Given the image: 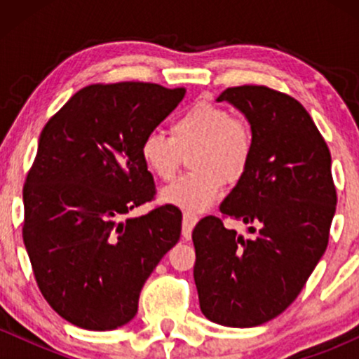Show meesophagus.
Instances as JSON below:
<instances>
[{
    "label": "esophagus",
    "mask_w": 359,
    "mask_h": 359,
    "mask_svg": "<svg viewBox=\"0 0 359 359\" xmlns=\"http://www.w3.org/2000/svg\"><path fill=\"white\" fill-rule=\"evenodd\" d=\"M197 222V216H194L191 212H184V219H182V236L185 240H191V234L194 226Z\"/></svg>",
    "instance_id": "obj_1"
}]
</instances>
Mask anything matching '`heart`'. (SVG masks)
Listing matches in <instances>:
<instances>
[{
    "mask_svg": "<svg viewBox=\"0 0 359 359\" xmlns=\"http://www.w3.org/2000/svg\"><path fill=\"white\" fill-rule=\"evenodd\" d=\"M255 150L251 126L208 101H197L170 123V137L150 130L140 142V156L160 180H172L191 154L189 175L162 192V201L187 212H203L221 197L222 180L236 184L248 170Z\"/></svg>",
    "mask_w": 359,
    "mask_h": 359,
    "instance_id": "b5f03b06",
    "label": "heart"
}]
</instances>
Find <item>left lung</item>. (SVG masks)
Wrapping results in <instances>:
<instances>
[{
    "instance_id": "obj_1",
    "label": "left lung",
    "mask_w": 359,
    "mask_h": 359,
    "mask_svg": "<svg viewBox=\"0 0 359 359\" xmlns=\"http://www.w3.org/2000/svg\"><path fill=\"white\" fill-rule=\"evenodd\" d=\"M248 119L253 158L219 205L251 238L205 216L192 231L194 280L203 314L229 327H255L297 299L327 248L336 212L331 154L297 100L266 86L228 88Z\"/></svg>"
}]
</instances>
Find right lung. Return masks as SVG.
<instances>
[{
  "label": "right lung",
  "instance_id": "add662e5",
  "mask_svg": "<svg viewBox=\"0 0 359 359\" xmlns=\"http://www.w3.org/2000/svg\"><path fill=\"white\" fill-rule=\"evenodd\" d=\"M184 88L90 84L48 119L23 187V243L40 292L89 331L125 325L143 283L180 238L172 204L126 217L155 197L140 142L177 108Z\"/></svg>",
  "mask_w": 359,
  "mask_h": 359
}]
</instances>
